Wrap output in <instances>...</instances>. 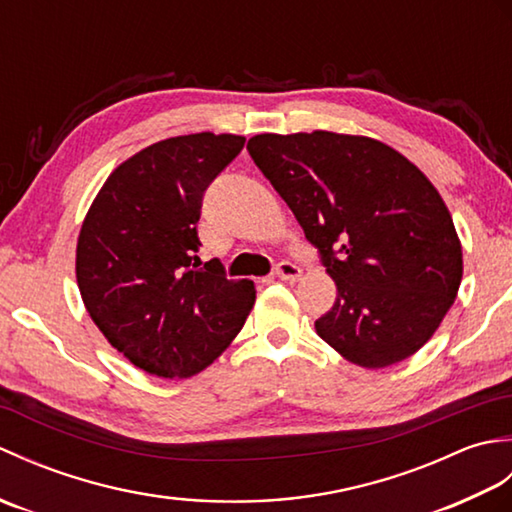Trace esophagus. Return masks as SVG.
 Wrapping results in <instances>:
<instances>
[{
	"label": "esophagus",
	"instance_id": "1",
	"mask_svg": "<svg viewBox=\"0 0 512 512\" xmlns=\"http://www.w3.org/2000/svg\"><path fill=\"white\" fill-rule=\"evenodd\" d=\"M275 275L284 281H299L301 279V268L292 262H281L275 268Z\"/></svg>",
	"mask_w": 512,
	"mask_h": 512
}]
</instances>
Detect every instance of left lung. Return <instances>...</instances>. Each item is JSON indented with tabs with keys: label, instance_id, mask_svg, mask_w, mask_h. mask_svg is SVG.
<instances>
[{
	"label": "left lung",
	"instance_id": "left-lung-1",
	"mask_svg": "<svg viewBox=\"0 0 512 512\" xmlns=\"http://www.w3.org/2000/svg\"><path fill=\"white\" fill-rule=\"evenodd\" d=\"M246 149L336 284L321 339L367 369L416 354L462 281L460 237L429 178L380 140L323 129L257 134Z\"/></svg>",
	"mask_w": 512,
	"mask_h": 512
}]
</instances>
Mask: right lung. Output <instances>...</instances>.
I'll return each instance as SVG.
<instances>
[{
  "label": "right lung",
  "mask_w": 512,
  "mask_h": 512,
  "mask_svg": "<svg viewBox=\"0 0 512 512\" xmlns=\"http://www.w3.org/2000/svg\"><path fill=\"white\" fill-rule=\"evenodd\" d=\"M246 143L235 134L160 140L105 180L76 242V281L96 328L129 363L189 378L231 343L253 281L200 262L202 195Z\"/></svg>",
  "instance_id": "add662e5"
}]
</instances>
